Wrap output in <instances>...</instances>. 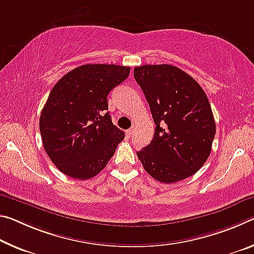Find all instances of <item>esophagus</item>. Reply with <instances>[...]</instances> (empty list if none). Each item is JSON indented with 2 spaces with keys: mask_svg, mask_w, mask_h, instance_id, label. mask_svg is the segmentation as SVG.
Here are the masks:
<instances>
[{
  "mask_svg": "<svg viewBox=\"0 0 254 254\" xmlns=\"http://www.w3.org/2000/svg\"><path fill=\"white\" fill-rule=\"evenodd\" d=\"M133 132H134V127H132L131 128H128V130L126 132L127 138H131L132 134H133Z\"/></svg>",
  "mask_w": 254,
  "mask_h": 254,
  "instance_id": "1",
  "label": "esophagus"
}]
</instances>
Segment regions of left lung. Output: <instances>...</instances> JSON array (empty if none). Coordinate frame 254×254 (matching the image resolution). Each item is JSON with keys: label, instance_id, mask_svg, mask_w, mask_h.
Returning <instances> with one entry per match:
<instances>
[{"label": "left lung", "instance_id": "8db88e82", "mask_svg": "<svg viewBox=\"0 0 254 254\" xmlns=\"http://www.w3.org/2000/svg\"><path fill=\"white\" fill-rule=\"evenodd\" d=\"M150 106L155 134L136 156L149 175L175 183L198 172L211 151L216 123L206 92L187 72L170 64L134 67Z\"/></svg>", "mask_w": 254, "mask_h": 254}]
</instances>
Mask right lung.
<instances>
[{
  "instance_id": "obj_1",
  "label": "right lung",
  "mask_w": 254,
  "mask_h": 254,
  "mask_svg": "<svg viewBox=\"0 0 254 254\" xmlns=\"http://www.w3.org/2000/svg\"><path fill=\"white\" fill-rule=\"evenodd\" d=\"M128 74V66L84 64L62 76L51 90L39 130L46 154L63 174L91 179L114 155L124 132L112 122L107 95Z\"/></svg>"
}]
</instances>
